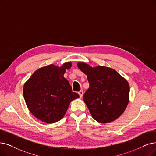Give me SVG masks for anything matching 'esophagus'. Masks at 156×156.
Masks as SVG:
<instances>
[{"label":"esophagus","mask_w":156,"mask_h":156,"mask_svg":"<svg viewBox=\"0 0 156 156\" xmlns=\"http://www.w3.org/2000/svg\"><path fill=\"white\" fill-rule=\"evenodd\" d=\"M78 93H79V97H80V98L83 97V91H80L78 92Z\"/></svg>","instance_id":"1"}]
</instances>
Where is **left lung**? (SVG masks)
I'll list each match as a JSON object with an SVG mask.
<instances>
[{
    "label": "left lung",
    "mask_w": 156,
    "mask_h": 156,
    "mask_svg": "<svg viewBox=\"0 0 156 156\" xmlns=\"http://www.w3.org/2000/svg\"><path fill=\"white\" fill-rule=\"evenodd\" d=\"M77 66L86 75L90 84L83 101L92 117L102 123L117 119L129 102L128 82L111 68L102 66L92 68L84 63H79Z\"/></svg>",
    "instance_id": "obj_1"
}]
</instances>
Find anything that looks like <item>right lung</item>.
<instances>
[{"instance_id":"right-lung-1","label":"right lung","mask_w":156,"mask_h":156,"mask_svg":"<svg viewBox=\"0 0 156 156\" xmlns=\"http://www.w3.org/2000/svg\"><path fill=\"white\" fill-rule=\"evenodd\" d=\"M71 63L50 65L36 70L25 84L23 95L30 113L42 122L52 123L63 118L70 102L79 95L63 77Z\"/></svg>"}]
</instances>
